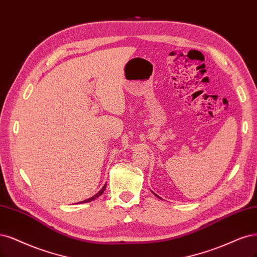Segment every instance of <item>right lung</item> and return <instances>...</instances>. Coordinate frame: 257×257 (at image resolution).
Segmentation results:
<instances>
[{
	"instance_id": "add662e5",
	"label": "right lung",
	"mask_w": 257,
	"mask_h": 257,
	"mask_svg": "<svg viewBox=\"0 0 257 257\" xmlns=\"http://www.w3.org/2000/svg\"><path fill=\"white\" fill-rule=\"evenodd\" d=\"M105 188H106V184L104 185V187L98 192V193H96L95 194V196H93V197H91V198H89V199H88V200H85V201H83V202H81V203H88V202H91V201H93V200H95L96 198H99L100 196H101V194L105 191Z\"/></svg>"
}]
</instances>
